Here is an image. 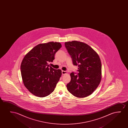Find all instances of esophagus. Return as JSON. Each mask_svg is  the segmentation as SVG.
<instances>
[{
    "mask_svg": "<svg viewBox=\"0 0 128 128\" xmlns=\"http://www.w3.org/2000/svg\"><path fill=\"white\" fill-rule=\"evenodd\" d=\"M62 75H64L65 74H66L67 73V71H62Z\"/></svg>",
    "mask_w": 128,
    "mask_h": 128,
    "instance_id": "esophagus-1",
    "label": "esophagus"
}]
</instances>
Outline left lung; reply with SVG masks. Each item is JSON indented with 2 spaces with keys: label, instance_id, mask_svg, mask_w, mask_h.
<instances>
[{
  "label": "left lung",
  "instance_id": "8db88e82",
  "mask_svg": "<svg viewBox=\"0 0 128 128\" xmlns=\"http://www.w3.org/2000/svg\"><path fill=\"white\" fill-rule=\"evenodd\" d=\"M65 47L74 66H78V75L70 74L67 90L74 96L83 98L92 94L102 79V63L97 53L88 44L74 40L65 43Z\"/></svg>",
  "mask_w": 128,
  "mask_h": 128
}]
</instances>
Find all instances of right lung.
<instances>
[{
    "mask_svg": "<svg viewBox=\"0 0 128 128\" xmlns=\"http://www.w3.org/2000/svg\"><path fill=\"white\" fill-rule=\"evenodd\" d=\"M62 47L60 42L40 44L28 53L20 66L23 83L26 89L36 96L43 98L54 90L60 80L62 71L50 66L54 54Z\"/></svg>",
    "mask_w": 128,
    "mask_h": 128,
    "instance_id": "obj_1",
    "label": "right lung"
}]
</instances>
